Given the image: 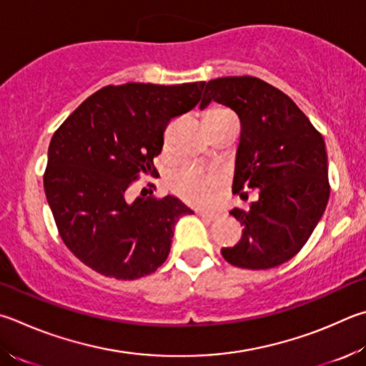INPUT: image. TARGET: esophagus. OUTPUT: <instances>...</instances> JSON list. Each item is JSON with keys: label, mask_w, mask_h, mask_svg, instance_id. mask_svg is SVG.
I'll return each mask as SVG.
<instances>
[{"label": "esophagus", "mask_w": 366, "mask_h": 366, "mask_svg": "<svg viewBox=\"0 0 366 366\" xmlns=\"http://www.w3.org/2000/svg\"><path fill=\"white\" fill-rule=\"evenodd\" d=\"M198 216H202L203 219H206V221H216L217 219V214H214V212H208V211H198Z\"/></svg>", "instance_id": "34e87169"}]
</instances>
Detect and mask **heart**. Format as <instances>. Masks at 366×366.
Here are the masks:
<instances>
[{
    "mask_svg": "<svg viewBox=\"0 0 366 366\" xmlns=\"http://www.w3.org/2000/svg\"><path fill=\"white\" fill-rule=\"evenodd\" d=\"M227 119H237L230 110L214 107L204 115L206 124H214ZM168 185L172 194L182 202L194 206H209L214 203L217 192L222 185V176L219 171H204L195 166H184L169 176Z\"/></svg>",
    "mask_w": 366,
    "mask_h": 366,
    "instance_id": "obj_1",
    "label": "heart"
}]
</instances>
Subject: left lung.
<instances>
[{"instance_id": "left-lung-1", "label": "left lung", "mask_w": 366, "mask_h": 366, "mask_svg": "<svg viewBox=\"0 0 366 366\" xmlns=\"http://www.w3.org/2000/svg\"><path fill=\"white\" fill-rule=\"evenodd\" d=\"M204 84L200 107L219 102L242 123L234 192L257 189L259 194L249 211H230L243 235L221 252L235 267H277L301 251L328 204L323 136L285 92L256 76H224Z\"/></svg>"}]
</instances>
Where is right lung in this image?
<instances>
[{
    "instance_id": "obj_1",
    "label": "right lung",
    "mask_w": 366,
    "mask_h": 366,
    "mask_svg": "<svg viewBox=\"0 0 366 366\" xmlns=\"http://www.w3.org/2000/svg\"><path fill=\"white\" fill-rule=\"evenodd\" d=\"M203 88L204 81L105 86L52 136L46 200L64 243L97 274L136 280L155 272L179 217L194 212L171 195L131 203L128 189L157 171L166 126L200 102Z\"/></svg>"
}]
</instances>
